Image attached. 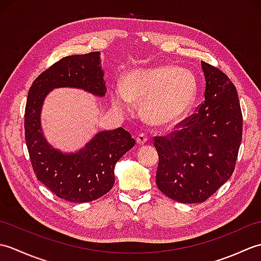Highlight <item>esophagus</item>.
<instances>
[{
	"instance_id": "1",
	"label": "esophagus",
	"mask_w": 261,
	"mask_h": 261,
	"mask_svg": "<svg viewBox=\"0 0 261 261\" xmlns=\"http://www.w3.org/2000/svg\"><path fill=\"white\" fill-rule=\"evenodd\" d=\"M137 143L139 146H142V145H145V143L148 141V138H147V136L146 135H143V134H141V135H139L137 137Z\"/></svg>"
}]
</instances>
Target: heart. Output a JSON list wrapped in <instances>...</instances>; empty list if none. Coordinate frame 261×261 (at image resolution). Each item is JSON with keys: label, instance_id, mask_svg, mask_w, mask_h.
<instances>
[{"label": "heart", "instance_id": "obj_1", "mask_svg": "<svg viewBox=\"0 0 261 261\" xmlns=\"http://www.w3.org/2000/svg\"><path fill=\"white\" fill-rule=\"evenodd\" d=\"M197 92V81L190 70L162 65L127 71L121 87L111 92V102L121 113L129 112L132 103H142L143 119L153 125H168L191 110Z\"/></svg>", "mask_w": 261, "mask_h": 261}]
</instances>
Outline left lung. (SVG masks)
Segmentation results:
<instances>
[{
	"instance_id": "1",
	"label": "left lung",
	"mask_w": 261,
	"mask_h": 261,
	"mask_svg": "<svg viewBox=\"0 0 261 261\" xmlns=\"http://www.w3.org/2000/svg\"><path fill=\"white\" fill-rule=\"evenodd\" d=\"M204 103L178 130L154 138L159 163L156 184L176 202L202 203L234 170L242 138L239 97L228 76L201 62Z\"/></svg>"
}]
</instances>
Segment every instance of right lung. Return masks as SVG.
<instances>
[{"label":"right lung","mask_w":261,"mask_h":261,"mask_svg":"<svg viewBox=\"0 0 261 261\" xmlns=\"http://www.w3.org/2000/svg\"><path fill=\"white\" fill-rule=\"evenodd\" d=\"M63 87L105 96L101 53L64 57L39 75L28 93L24 115L25 143L38 180L68 202H92L111 191L115 164L135 147L136 141L129 132L118 127L94 135L76 151L55 148L43 134L41 111L48 94Z\"/></svg>","instance_id":"1"}]
</instances>
